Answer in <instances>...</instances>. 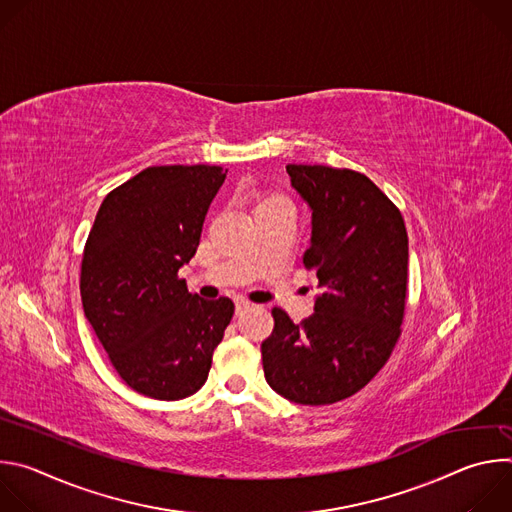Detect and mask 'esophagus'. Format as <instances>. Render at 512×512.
I'll use <instances>...</instances> for the list:
<instances>
[{"mask_svg":"<svg viewBox=\"0 0 512 512\" xmlns=\"http://www.w3.org/2000/svg\"><path fill=\"white\" fill-rule=\"evenodd\" d=\"M235 310H237V316H241L245 310H249L251 308V302L249 300H245V298H239L237 302H235Z\"/></svg>","mask_w":512,"mask_h":512,"instance_id":"esophagus-1","label":"esophagus"}]
</instances>
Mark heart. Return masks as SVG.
I'll return each instance as SVG.
<instances>
[{
  "mask_svg": "<svg viewBox=\"0 0 512 512\" xmlns=\"http://www.w3.org/2000/svg\"><path fill=\"white\" fill-rule=\"evenodd\" d=\"M267 200H287V198L281 196V194H271ZM263 202H265V200H263ZM287 202H289V200H287Z\"/></svg>",
  "mask_w": 512,
  "mask_h": 512,
  "instance_id": "heart-1",
  "label": "heart"
}]
</instances>
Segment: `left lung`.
<instances>
[{
	"instance_id": "1",
	"label": "left lung",
	"mask_w": 512,
	"mask_h": 512,
	"mask_svg": "<svg viewBox=\"0 0 512 512\" xmlns=\"http://www.w3.org/2000/svg\"><path fill=\"white\" fill-rule=\"evenodd\" d=\"M312 208L304 267L322 294L300 324L273 308L261 344L269 387L300 405H332L367 387L401 336L409 245L399 208L364 174L330 166H285Z\"/></svg>"
}]
</instances>
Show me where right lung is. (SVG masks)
<instances>
[{
    "mask_svg": "<svg viewBox=\"0 0 512 512\" xmlns=\"http://www.w3.org/2000/svg\"><path fill=\"white\" fill-rule=\"evenodd\" d=\"M225 178L206 164L145 168L105 196L85 243V316L117 375L145 397L194 395L235 314L233 300H202L178 275Z\"/></svg>",
    "mask_w": 512,
    "mask_h": 512,
    "instance_id": "right-lung-1",
    "label": "right lung"
}]
</instances>
